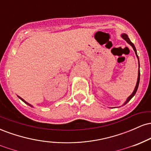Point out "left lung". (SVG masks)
Segmentation results:
<instances>
[{
  "instance_id": "8db88e82",
  "label": "left lung",
  "mask_w": 151,
  "mask_h": 151,
  "mask_svg": "<svg viewBox=\"0 0 151 151\" xmlns=\"http://www.w3.org/2000/svg\"><path fill=\"white\" fill-rule=\"evenodd\" d=\"M121 37H122L123 38H124V40H125L126 41V42H127L128 43H129V45H131V46H132V47H133V49L134 50V51H135V53H136V56H137V58H138V55H137V52H136V47H135V46H134V45L133 44L132 42H131V40H130V39L129 38V37H128V35L126 34H122L121 35ZM138 64H139V60H138ZM139 67H140V65H139ZM139 81H140V70H138V80H137V83H136V87H135V89H134V91H133V93H132V94L131 95V96H129V97H128V99H127V100H126V101L125 102V104H126V103H128V102H129L130 100L131 99L133 98V96H134L135 94H136V91H137V89H138V84H139Z\"/></svg>"
}]
</instances>
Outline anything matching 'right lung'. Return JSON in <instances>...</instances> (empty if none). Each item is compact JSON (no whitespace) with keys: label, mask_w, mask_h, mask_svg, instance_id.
Here are the masks:
<instances>
[{"label":"right lung","mask_w":151,"mask_h":151,"mask_svg":"<svg viewBox=\"0 0 151 151\" xmlns=\"http://www.w3.org/2000/svg\"><path fill=\"white\" fill-rule=\"evenodd\" d=\"M18 97H19V98H20V99H21L22 101H24V102H25V104H27V105H29V106H32V105H31V104H28V103H27V102H26V101H25V100H24V99H22L21 97H20V96H18Z\"/></svg>","instance_id":"add662e5"}]
</instances>
